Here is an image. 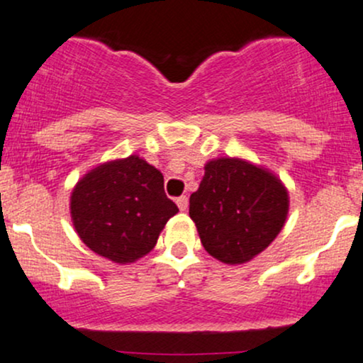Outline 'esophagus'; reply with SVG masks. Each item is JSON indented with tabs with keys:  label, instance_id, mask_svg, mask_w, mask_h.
Wrapping results in <instances>:
<instances>
[{
	"label": "esophagus",
	"instance_id": "34e87169",
	"mask_svg": "<svg viewBox=\"0 0 363 363\" xmlns=\"http://www.w3.org/2000/svg\"><path fill=\"white\" fill-rule=\"evenodd\" d=\"M177 206L181 211H186L187 206H189V201H187V196H181V198H177Z\"/></svg>",
	"mask_w": 363,
	"mask_h": 363
}]
</instances>
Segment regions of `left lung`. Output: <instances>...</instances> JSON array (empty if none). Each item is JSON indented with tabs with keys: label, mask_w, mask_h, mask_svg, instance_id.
I'll return each mask as SVG.
<instances>
[{
	"label": "left lung",
	"mask_w": 363,
	"mask_h": 363,
	"mask_svg": "<svg viewBox=\"0 0 363 363\" xmlns=\"http://www.w3.org/2000/svg\"><path fill=\"white\" fill-rule=\"evenodd\" d=\"M290 208L289 189L262 165L239 157L211 158L189 198V216L203 247L225 264H244L280 234Z\"/></svg>",
	"instance_id": "1"
}]
</instances>
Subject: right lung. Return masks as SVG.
I'll return each mask as SVG.
<instances>
[{"label":"right lung","instance_id":"right-lung-1","mask_svg":"<svg viewBox=\"0 0 363 363\" xmlns=\"http://www.w3.org/2000/svg\"><path fill=\"white\" fill-rule=\"evenodd\" d=\"M177 211L165 196L160 170L140 155L99 164L74 184L69 198L82 242L118 264L147 256Z\"/></svg>","mask_w":363,"mask_h":363}]
</instances>
